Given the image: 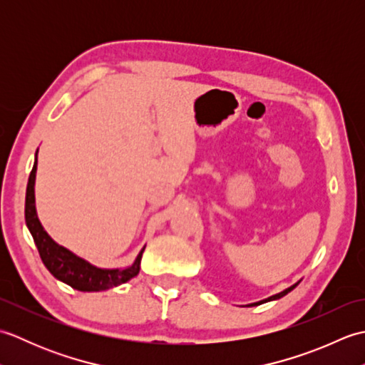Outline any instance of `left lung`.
Masks as SVG:
<instances>
[{"mask_svg":"<svg viewBox=\"0 0 365 365\" xmlns=\"http://www.w3.org/2000/svg\"><path fill=\"white\" fill-rule=\"evenodd\" d=\"M299 282H297V284H293L292 287H289V289H285L284 292H281V293H276V294H273V297H269V298H267V299H262V301H259V302H252V304H247V306H259V304H263V302H268V301H274V299H279V298H282V297H285L287 293H290L294 287H297Z\"/></svg>","mask_w":365,"mask_h":365,"instance_id":"8db88e82","label":"left lung"}]
</instances>
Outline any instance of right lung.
I'll return each mask as SVG.
<instances>
[{
  "mask_svg": "<svg viewBox=\"0 0 365 365\" xmlns=\"http://www.w3.org/2000/svg\"><path fill=\"white\" fill-rule=\"evenodd\" d=\"M36 170H37V153L33 170L29 174L28 187H26V200H25V220L26 226L34 238L37 251L41 254L43 265L50 273L63 281L64 284L71 285L72 289L80 292H100L108 290L113 287H118L123 282L130 281L139 273V265H141V257L144 247L138 254L135 262L130 267L123 269H103L91 265L89 262L83 260L78 255H75L66 247L59 246L53 238L46 234L42 227L41 221L37 218L36 212V197H34V183H36Z\"/></svg>",
  "mask_w": 365,
  "mask_h": 365,
  "instance_id": "right-lung-1",
  "label": "right lung"
}]
</instances>
